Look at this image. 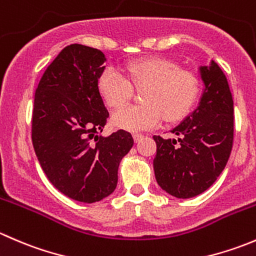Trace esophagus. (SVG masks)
<instances>
[{
  "mask_svg": "<svg viewBox=\"0 0 256 256\" xmlns=\"http://www.w3.org/2000/svg\"><path fill=\"white\" fill-rule=\"evenodd\" d=\"M132 138H134V140H135V142L138 144V142H140V141H142L144 135L142 134H134Z\"/></svg>",
  "mask_w": 256,
  "mask_h": 256,
  "instance_id": "1",
  "label": "esophagus"
}]
</instances>
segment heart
<instances>
[{
    "mask_svg": "<svg viewBox=\"0 0 256 256\" xmlns=\"http://www.w3.org/2000/svg\"><path fill=\"white\" fill-rule=\"evenodd\" d=\"M128 79L114 66H106L98 78V90L105 104L118 108L134 92V86L147 88L142 94L144 105H128L115 110L112 125L138 132L157 128L164 120H180L192 110L200 82L194 74L180 70L174 62L158 56L144 58L128 64Z\"/></svg>",
    "mask_w": 256,
    "mask_h": 256,
    "instance_id": "heart-1",
    "label": "heart"
}]
</instances>
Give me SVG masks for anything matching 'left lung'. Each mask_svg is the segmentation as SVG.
<instances>
[{
	"mask_svg": "<svg viewBox=\"0 0 256 256\" xmlns=\"http://www.w3.org/2000/svg\"><path fill=\"white\" fill-rule=\"evenodd\" d=\"M198 72L204 88L197 109L171 130L177 140L154 136L157 183L183 200L200 194L216 182L233 147L234 102L228 80L213 59Z\"/></svg>",
	"mask_w": 256,
	"mask_h": 256,
	"instance_id": "1",
	"label": "left lung"
}]
</instances>
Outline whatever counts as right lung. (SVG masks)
<instances>
[{
	"instance_id": "obj_1",
	"label": "right lung",
	"mask_w": 256,
	"mask_h": 256,
	"mask_svg": "<svg viewBox=\"0 0 256 256\" xmlns=\"http://www.w3.org/2000/svg\"><path fill=\"white\" fill-rule=\"evenodd\" d=\"M106 56L82 44L66 47L43 74L34 95L32 141L52 184L66 197L95 203L115 190L131 134L102 132L109 112L98 90Z\"/></svg>"
}]
</instances>
